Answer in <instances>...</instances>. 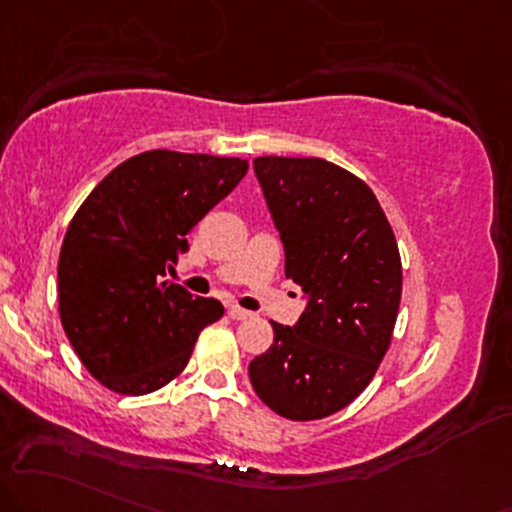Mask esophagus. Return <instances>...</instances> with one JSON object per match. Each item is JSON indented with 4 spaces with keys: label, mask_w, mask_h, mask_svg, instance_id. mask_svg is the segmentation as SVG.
Masks as SVG:
<instances>
[{
    "label": "esophagus",
    "mask_w": 512,
    "mask_h": 512,
    "mask_svg": "<svg viewBox=\"0 0 512 512\" xmlns=\"http://www.w3.org/2000/svg\"><path fill=\"white\" fill-rule=\"evenodd\" d=\"M227 315H230L232 320H246V318H251V313L244 311V308H239V306H230V308H227Z\"/></svg>",
    "instance_id": "34e87169"
}]
</instances>
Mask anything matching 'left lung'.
Returning <instances> with one entry per match:
<instances>
[{
  "label": "left lung",
  "mask_w": 512,
  "mask_h": 512,
  "mask_svg": "<svg viewBox=\"0 0 512 512\" xmlns=\"http://www.w3.org/2000/svg\"><path fill=\"white\" fill-rule=\"evenodd\" d=\"M254 170L306 308L292 327L273 323V346L249 363V380L282 418L320 420L368 387L389 349L399 246L380 201L349 170L289 156H258Z\"/></svg>",
  "instance_id": "left-lung-1"
}]
</instances>
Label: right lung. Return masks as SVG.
Listing matches in <instances>:
<instances>
[{
	"instance_id": "1",
	"label": "right lung",
	"mask_w": 512,
	"mask_h": 512,
	"mask_svg": "<svg viewBox=\"0 0 512 512\" xmlns=\"http://www.w3.org/2000/svg\"><path fill=\"white\" fill-rule=\"evenodd\" d=\"M249 170L246 159L154 149L82 201L59 256V313L94 380L142 396L180 375L223 304L166 280L187 235Z\"/></svg>"
}]
</instances>
